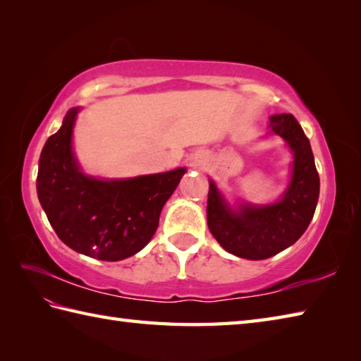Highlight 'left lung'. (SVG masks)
I'll list each match as a JSON object with an SVG mask.
<instances>
[{"instance_id": "8db88e82", "label": "left lung", "mask_w": 361, "mask_h": 361, "mask_svg": "<svg viewBox=\"0 0 361 361\" xmlns=\"http://www.w3.org/2000/svg\"><path fill=\"white\" fill-rule=\"evenodd\" d=\"M271 132L293 150V172L282 200L268 206L245 204L234 212L212 181L208 192V226L228 252L250 260L268 259L293 245L307 229L319 197V175L309 137L293 114L270 118Z\"/></svg>"}]
</instances>
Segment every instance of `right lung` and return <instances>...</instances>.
Wrapping results in <instances>:
<instances>
[{"instance_id": "1", "label": "right lung", "mask_w": 361, "mask_h": 361, "mask_svg": "<svg viewBox=\"0 0 361 361\" xmlns=\"http://www.w3.org/2000/svg\"><path fill=\"white\" fill-rule=\"evenodd\" d=\"M78 109L66 113L38 161L37 194L51 226L68 247L101 260L136 255L155 234L159 214L186 169L102 181L85 176L71 150Z\"/></svg>"}]
</instances>
